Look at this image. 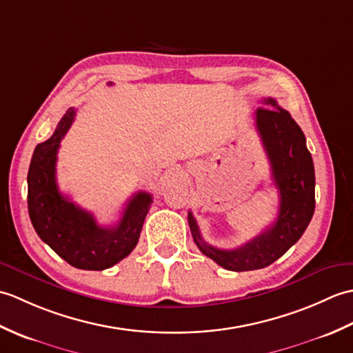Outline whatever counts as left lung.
Returning <instances> with one entry per match:
<instances>
[{"label": "left lung", "mask_w": 353, "mask_h": 353, "mask_svg": "<svg viewBox=\"0 0 353 353\" xmlns=\"http://www.w3.org/2000/svg\"><path fill=\"white\" fill-rule=\"evenodd\" d=\"M262 104L254 112V121L272 165L273 183L279 190V212L274 223L238 249L221 250L201 238L196 219L188 212L191 234L200 252L230 272L273 264L303 235L316 209V174L302 129L272 97Z\"/></svg>", "instance_id": "left-lung-1"}]
</instances>
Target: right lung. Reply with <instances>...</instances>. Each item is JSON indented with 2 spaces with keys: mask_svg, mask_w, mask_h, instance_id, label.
Returning a JSON list of instances; mask_svg holds the SVG:
<instances>
[{
  "mask_svg": "<svg viewBox=\"0 0 353 353\" xmlns=\"http://www.w3.org/2000/svg\"><path fill=\"white\" fill-rule=\"evenodd\" d=\"M74 118L76 108H70L51 138L34 148L27 176L28 215L42 241L70 265L99 272L115 265L137 247L153 199L148 192H137L118 224L103 228L91 212L62 196L56 182L57 152Z\"/></svg>",
  "mask_w": 353,
  "mask_h": 353,
  "instance_id": "obj_1",
  "label": "right lung"
}]
</instances>
